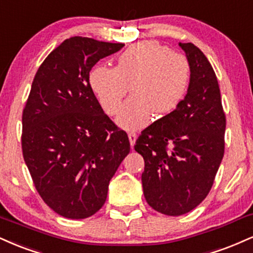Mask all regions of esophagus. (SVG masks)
Segmentation results:
<instances>
[{
	"label": "esophagus",
	"mask_w": 253,
	"mask_h": 253,
	"mask_svg": "<svg viewBox=\"0 0 253 253\" xmlns=\"http://www.w3.org/2000/svg\"><path fill=\"white\" fill-rule=\"evenodd\" d=\"M128 139H129V144H130V146H134V144H135V140H136V134L134 132H129L128 133Z\"/></svg>",
	"instance_id": "obj_1"
}]
</instances>
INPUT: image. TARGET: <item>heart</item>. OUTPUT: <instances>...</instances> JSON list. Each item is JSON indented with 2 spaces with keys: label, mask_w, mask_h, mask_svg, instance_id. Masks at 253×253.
<instances>
[{
  "label": "heart",
  "mask_w": 253,
  "mask_h": 253,
  "mask_svg": "<svg viewBox=\"0 0 253 253\" xmlns=\"http://www.w3.org/2000/svg\"><path fill=\"white\" fill-rule=\"evenodd\" d=\"M191 79L190 62L182 54L171 51L156 41H144L127 48L117 66H97L89 84L108 115H115L129 90L118 124L126 129L141 128L152 114L165 115L184 99Z\"/></svg>",
  "instance_id": "heart-1"
}]
</instances>
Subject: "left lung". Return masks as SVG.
<instances>
[{"label": "left lung", "instance_id": "1", "mask_svg": "<svg viewBox=\"0 0 253 253\" xmlns=\"http://www.w3.org/2000/svg\"><path fill=\"white\" fill-rule=\"evenodd\" d=\"M179 45L191 67L186 96L146 127L134 146L145 160L146 202L166 215L187 213L205 199L225 150L226 118L215 73L193 43Z\"/></svg>", "mask_w": 253, "mask_h": 253}]
</instances>
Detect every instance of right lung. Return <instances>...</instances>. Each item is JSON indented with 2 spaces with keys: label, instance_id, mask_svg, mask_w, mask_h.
<instances>
[{
  "label": "right lung",
  "instance_id": "right-lung-1",
  "mask_svg": "<svg viewBox=\"0 0 253 253\" xmlns=\"http://www.w3.org/2000/svg\"><path fill=\"white\" fill-rule=\"evenodd\" d=\"M124 45L67 39L33 80L22 113V153L36 191L62 217L96 213L129 153L127 133L103 113L89 84L93 66Z\"/></svg>",
  "mask_w": 253,
  "mask_h": 253
}]
</instances>
